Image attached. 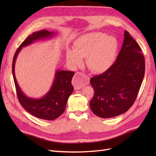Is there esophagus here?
<instances>
[{
	"mask_svg": "<svg viewBox=\"0 0 156 156\" xmlns=\"http://www.w3.org/2000/svg\"><path fill=\"white\" fill-rule=\"evenodd\" d=\"M72 84L75 90L81 89L84 86L89 84V78L82 73L77 72L72 79Z\"/></svg>",
	"mask_w": 156,
	"mask_h": 156,
	"instance_id": "esophagus-1",
	"label": "esophagus"
}]
</instances>
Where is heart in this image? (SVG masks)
<instances>
[{
  "label": "heart",
  "instance_id": "obj_1",
  "mask_svg": "<svg viewBox=\"0 0 156 156\" xmlns=\"http://www.w3.org/2000/svg\"><path fill=\"white\" fill-rule=\"evenodd\" d=\"M118 41L113 36L94 32L84 35L75 43V48L66 51V60L72 66L80 65L86 58L88 68L94 72H102L110 68L117 53Z\"/></svg>",
  "mask_w": 156,
  "mask_h": 156
}]
</instances>
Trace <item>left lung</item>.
<instances>
[{
    "label": "left lung",
    "mask_w": 156,
    "mask_h": 156,
    "mask_svg": "<svg viewBox=\"0 0 156 156\" xmlns=\"http://www.w3.org/2000/svg\"><path fill=\"white\" fill-rule=\"evenodd\" d=\"M145 59L137 43L127 31L113 65L90 79L94 94L92 111L101 118H112L127 112L133 105L143 82Z\"/></svg>",
    "instance_id": "obj_1"
}]
</instances>
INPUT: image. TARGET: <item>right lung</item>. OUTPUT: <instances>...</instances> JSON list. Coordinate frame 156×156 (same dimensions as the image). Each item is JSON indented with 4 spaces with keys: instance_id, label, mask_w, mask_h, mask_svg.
<instances>
[{
    "instance_id": "obj_1",
    "label": "right lung",
    "mask_w": 156,
    "mask_h": 156,
    "mask_svg": "<svg viewBox=\"0 0 156 156\" xmlns=\"http://www.w3.org/2000/svg\"><path fill=\"white\" fill-rule=\"evenodd\" d=\"M56 35V32L45 29L32 33L16 49L12 65V76L17 97L22 107L35 117L48 121L58 118L64 112L68 99L74 90L71 82L74 72L56 69L54 80L49 91L41 98H32L25 94L19 87L16 79L15 68L16 58L23 48L39 41L53 39Z\"/></svg>"
}]
</instances>
